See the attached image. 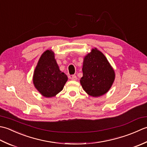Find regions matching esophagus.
I'll return each mask as SVG.
<instances>
[{
    "label": "esophagus",
    "mask_w": 147,
    "mask_h": 147,
    "mask_svg": "<svg viewBox=\"0 0 147 147\" xmlns=\"http://www.w3.org/2000/svg\"><path fill=\"white\" fill-rule=\"evenodd\" d=\"M71 79L72 80H77V77H76V76H72L71 77Z\"/></svg>",
    "instance_id": "esophagus-1"
}]
</instances>
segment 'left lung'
Instances as JSON below:
<instances>
[{"mask_svg":"<svg viewBox=\"0 0 147 147\" xmlns=\"http://www.w3.org/2000/svg\"><path fill=\"white\" fill-rule=\"evenodd\" d=\"M82 73L80 84L86 93L92 97L106 94L115 77L114 70L105 56L96 48L84 58Z\"/></svg>","mask_w":147,"mask_h":147,"instance_id":"1","label":"left lung"}]
</instances>
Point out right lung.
<instances>
[{
	"mask_svg": "<svg viewBox=\"0 0 147 147\" xmlns=\"http://www.w3.org/2000/svg\"><path fill=\"white\" fill-rule=\"evenodd\" d=\"M68 80L67 75L59 70L52 50L42 54L33 76V83L41 95L51 98L63 90Z\"/></svg>",
	"mask_w": 147,
	"mask_h": 147,
	"instance_id": "1",
	"label": "right lung"
}]
</instances>
